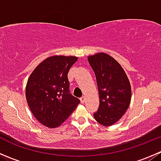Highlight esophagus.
Here are the masks:
<instances>
[{
    "mask_svg": "<svg viewBox=\"0 0 161 161\" xmlns=\"http://www.w3.org/2000/svg\"><path fill=\"white\" fill-rule=\"evenodd\" d=\"M85 100H86V97H84V96H83V97H81V98H80L81 102H82V103H84V102H85Z\"/></svg>",
    "mask_w": 161,
    "mask_h": 161,
    "instance_id": "obj_1",
    "label": "esophagus"
}]
</instances>
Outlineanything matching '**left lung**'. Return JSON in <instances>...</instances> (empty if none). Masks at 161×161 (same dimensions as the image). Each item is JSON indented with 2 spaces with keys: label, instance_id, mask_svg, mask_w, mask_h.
<instances>
[{
  "label": "left lung",
  "instance_id": "8db88e82",
  "mask_svg": "<svg viewBox=\"0 0 161 161\" xmlns=\"http://www.w3.org/2000/svg\"><path fill=\"white\" fill-rule=\"evenodd\" d=\"M88 61L95 73L100 97L94 118L102 125L111 126L121 119L129 107L130 82L121 64L110 55L96 53L89 56Z\"/></svg>",
  "mask_w": 161,
  "mask_h": 161
}]
</instances>
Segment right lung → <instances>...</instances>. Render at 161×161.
Returning <instances> with one entry per match:
<instances>
[{
	"mask_svg": "<svg viewBox=\"0 0 161 161\" xmlns=\"http://www.w3.org/2000/svg\"><path fill=\"white\" fill-rule=\"evenodd\" d=\"M78 60L75 56H52L42 61L30 75L25 97L32 114L53 129L61 125L80 100L69 90L68 73Z\"/></svg>",
	"mask_w": 161,
	"mask_h": 161,
	"instance_id": "add662e5",
	"label": "right lung"
}]
</instances>
